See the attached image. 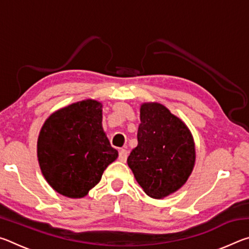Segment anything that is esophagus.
<instances>
[{
    "mask_svg": "<svg viewBox=\"0 0 249 249\" xmlns=\"http://www.w3.org/2000/svg\"><path fill=\"white\" fill-rule=\"evenodd\" d=\"M128 157V151L126 149H121L120 153H119V159L121 160V161L125 162L126 159H127Z\"/></svg>",
    "mask_w": 249,
    "mask_h": 249,
    "instance_id": "esophagus-1",
    "label": "esophagus"
}]
</instances>
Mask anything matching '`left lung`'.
<instances>
[{"instance_id":"obj_1","label":"left lung","mask_w":249,"mask_h":249,"mask_svg":"<svg viewBox=\"0 0 249 249\" xmlns=\"http://www.w3.org/2000/svg\"><path fill=\"white\" fill-rule=\"evenodd\" d=\"M137 140L127 163L147 195L161 199L182 187L196 161L195 142L183 122L161 104L145 103Z\"/></svg>"}]
</instances>
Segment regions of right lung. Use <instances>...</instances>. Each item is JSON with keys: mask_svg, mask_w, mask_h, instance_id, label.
Returning a JSON list of instances; mask_svg holds the SVG:
<instances>
[{"mask_svg": "<svg viewBox=\"0 0 249 249\" xmlns=\"http://www.w3.org/2000/svg\"><path fill=\"white\" fill-rule=\"evenodd\" d=\"M37 155L41 172L58 193L83 197L119 156L102 128V105L71 104L49 116L40 130Z\"/></svg>", "mask_w": 249, "mask_h": 249, "instance_id": "right-lung-1", "label": "right lung"}]
</instances>
